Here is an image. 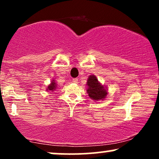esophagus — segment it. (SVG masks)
Returning <instances> with one entry per match:
<instances>
[{
	"label": "esophagus",
	"instance_id": "34e87169",
	"mask_svg": "<svg viewBox=\"0 0 159 159\" xmlns=\"http://www.w3.org/2000/svg\"><path fill=\"white\" fill-rule=\"evenodd\" d=\"M72 82H73V83H75V84H78V78H73V80H72Z\"/></svg>",
	"mask_w": 159,
	"mask_h": 159
}]
</instances>
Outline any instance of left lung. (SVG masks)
<instances>
[{
	"instance_id": "8db88e82",
	"label": "left lung",
	"mask_w": 159,
	"mask_h": 159,
	"mask_svg": "<svg viewBox=\"0 0 159 159\" xmlns=\"http://www.w3.org/2000/svg\"><path fill=\"white\" fill-rule=\"evenodd\" d=\"M87 85V92L90 98L93 100L98 101V100H103L105 99V98H106L107 94V89L98 82L95 75L89 76Z\"/></svg>"
}]
</instances>
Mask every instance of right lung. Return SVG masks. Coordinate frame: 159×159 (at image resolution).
Returning <instances> with one entry per match:
<instances>
[{"mask_svg":"<svg viewBox=\"0 0 159 159\" xmlns=\"http://www.w3.org/2000/svg\"><path fill=\"white\" fill-rule=\"evenodd\" d=\"M57 88V84H56V81H54V80H52V82H51V84L48 86V87H47L46 90H50V91H54Z\"/></svg>","mask_w":159,"mask_h":159,"instance_id":"obj_1","label":"right lung"}]
</instances>
